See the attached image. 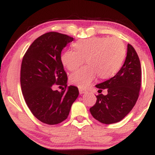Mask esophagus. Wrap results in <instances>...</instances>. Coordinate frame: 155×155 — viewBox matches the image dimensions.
<instances>
[{
	"label": "esophagus",
	"mask_w": 155,
	"mask_h": 155,
	"mask_svg": "<svg viewBox=\"0 0 155 155\" xmlns=\"http://www.w3.org/2000/svg\"><path fill=\"white\" fill-rule=\"evenodd\" d=\"M79 90V93L81 94V95H82V94L85 93V92H87L86 90H84V89H81V88H80Z\"/></svg>",
	"instance_id": "1"
}]
</instances>
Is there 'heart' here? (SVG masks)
<instances>
[{"label": "heart", "instance_id": "obj_1", "mask_svg": "<svg viewBox=\"0 0 155 155\" xmlns=\"http://www.w3.org/2000/svg\"><path fill=\"white\" fill-rule=\"evenodd\" d=\"M76 50L68 49L62 54V63L74 71L86 61L87 65L71 74L70 81L80 88H87L97 76L101 79L112 77L118 72L126 54L125 46L116 37H93L78 41Z\"/></svg>", "mask_w": 155, "mask_h": 155}]
</instances>
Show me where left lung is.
Here are the masks:
<instances>
[{"mask_svg": "<svg viewBox=\"0 0 155 155\" xmlns=\"http://www.w3.org/2000/svg\"><path fill=\"white\" fill-rule=\"evenodd\" d=\"M141 68L138 54L127 44L125 61L114 77L95 85L101 93L107 90V95H97L95 104L90 108L92 117L101 123L109 124L120 122L133 109L139 95Z\"/></svg>", "mask_w": 155, "mask_h": 155, "instance_id": "left-lung-1", "label": "left lung"}]
</instances>
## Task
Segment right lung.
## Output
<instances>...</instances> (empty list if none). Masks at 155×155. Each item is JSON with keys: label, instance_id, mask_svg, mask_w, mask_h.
<instances>
[{"label": "right lung", "instance_id": "right-lung-1", "mask_svg": "<svg viewBox=\"0 0 155 155\" xmlns=\"http://www.w3.org/2000/svg\"><path fill=\"white\" fill-rule=\"evenodd\" d=\"M74 38L49 32L36 38L22 61L20 84L27 106L34 116L47 124L66 120L79 95L75 86L67 87L68 77L61 61V51ZM54 85L64 86L61 92Z\"/></svg>", "mask_w": 155, "mask_h": 155}]
</instances>
